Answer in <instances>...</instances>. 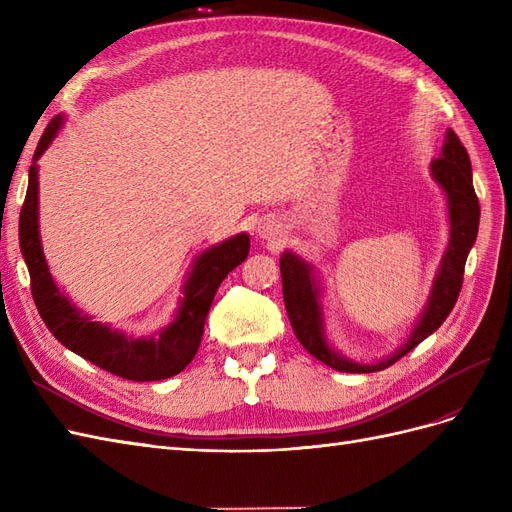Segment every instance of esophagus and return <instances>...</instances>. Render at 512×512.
<instances>
[{
  "instance_id": "esophagus-1",
  "label": "esophagus",
  "mask_w": 512,
  "mask_h": 512,
  "mask_svg": "<svg viewBox=\"0 0 512 512\" xmlns=\"http://www.w3.org/2000/svg\"><path fill=\"white\" fill-rule=\"evenodd\" d=\"M267 232H269V230H265V228H260V226H258V235H260L262 239H265V237H267Z\"/></svg>"
}]
</instances>
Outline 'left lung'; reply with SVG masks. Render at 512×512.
<instances>
[{"mask_svg": "<svg viewBox=\"0 0 512 512\" xmlns=\"http://www.w3.org/2000/svg\"><path fill=\"white\" fill-rule=\"evenodd\" d=\"M431 177L436 179V183L446 196L448 226H451V232H448V245L440 260L436 277H433L427 303L414 320L408 339L401 346H397L395 352L386 356V359L363 363L350 359V356L339 352L331 344L327 333V320H324L320 275L312 262H307L292 250H284L280 258V271L284 286V303L292 331L303 344V348L324 365H329L337 371H346V374H371V371H382L397 363L401 356H406L433 331H438L440 324L455 307L463 284V267H466L468 254L478 235L480 207L472 185V164L468 158V151L461 145L453 130H446L440 156L436 160H431Z\"/></svg>", "mask_w": 512, "mask_h": 512, "instance_id": "8db88e82", "label": "left lung"}]
</instances>
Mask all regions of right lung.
<instances>
[{"mask_svg":"<svg viewBox=\"0 0 512 512\" xmlns=\"http://www.w3.org/2000/svg\"><path fill=\"white\" fill-rule=\"evenodd\" d=\"M64 121V115L53 117L40 138L34 162L29 166L27 194L19 218V243L29 277H32V294L38 312L49 331L68 350L119 378L149 382L177 376L198 352L209 307L222 280L250 254V235L239 232L235 237L207 247L194 258L173 320L156 333L134 337L111 329V324L96 322L89 314H83V309L76 307L68 294L57 286L42 252L38 160L51 147Z\"/></svg>","mask_w":512,"mask_h":512,"instance_id":"1","label":"right lung"}]
</instances>
